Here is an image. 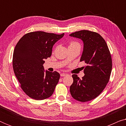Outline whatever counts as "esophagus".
<instances>
[{
	"mask_svg": "<svg viewBox=\"0 0 126 126\" xmlns=\"http://www.w3.org/2000/svg\"><path fill=\"white\" fill-rule=\"evenodd\" d=\"M61 75V77H63V76H66L67 74L63 73H61V75Z\"/></svg>",
	"mask_w": 126,
	"mask_h": 126,
	"instance_id": "34e87169",
	"label": "esophagus"
}]
</instances>
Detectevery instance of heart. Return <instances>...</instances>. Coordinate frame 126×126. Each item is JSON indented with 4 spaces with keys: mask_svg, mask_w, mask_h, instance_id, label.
I'll list each match as a JSON object with an SVG mask.
<instances>
[{
    "mask_svg": "<svg viewBox=\"0 0 126 126\" xmlns=\"http://www.w3.org/2000/svg\"><path fill=\"white\" fill-rule=\"evenodd\" d=\"M77 46L81 47L80 44H79L78 42H76V41H72V42H70L69 46Z\"/></svg>",
    "mask_w": 126,
    "mask_h": 126,
    "instance_id": "b5f03b06",
    "label": "heart"
}]
</instances>
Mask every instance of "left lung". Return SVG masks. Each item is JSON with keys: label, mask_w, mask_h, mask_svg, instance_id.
I'll use <instances>...</instances> for the list:
<instances>
[{"label": "left lung", "mask_w": 126, "mask_h": 126, "mask_svg": "<svg viewBox=\"0 0 126 126\" xmlns=\"http://www.w3.org/2000/svg\"><path fill=\"white\" fill-rule=\"evenodd\" d=\"M70 36L81 39L84 49L80 61H84V76L80 79L73 75V82L70 87L73 99L86 102L97 97L109 81L112 70V58L104 38L96 32L81 30Z\"/></svg>", "instance_id": "1"}]
</instances>
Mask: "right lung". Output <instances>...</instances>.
<instances>
[{"label": "right lung", "instance_id": "1", "mask_svg": "<svg viewBox=\"0 0 126 126\" xmlns=\"http://www.w3.org/2000/svg\"><path fill=\"white\" fill-rule=\"evenodd\" d=\"M64 33L56 34L44 32L26 34L15 46L13 66L23 92L32 99L41 100L52 95L59 81L57 72H45V59L50 57L55 43Z\"/></svg>", "mask_w": 126, "mask_h": 126}]
</instances>
